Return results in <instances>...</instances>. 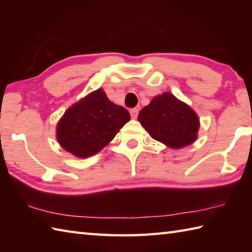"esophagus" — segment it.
Returning <instances> with one entry per match:
<instances>
[{"instance_id": "34e87169", "label": "esophagus", "mask_w": 252, "mask_h": 252, "mask_svg": "<svg viewBox=\"0 0 252 252\" xmlns=\"http://www.w3.org/2000/svg\"><path fill=\"white\" fill-rule=\"evenodd\" d=\"M130 114H131L132 118H136L137 115H138V109H137V108H132V109L130 110Z\"/></svg>"}]
</instances>
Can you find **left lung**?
Returning <instances> with one entry per match:
<instances>
[{
  "label": "left lung",
  "mask_w": 252,
  "mask_h": 252,
  "mask_svg": "<svg viewBox=\"0 0 252 252\" xmlns=\"http://www.w3.org/2000/svg\"><path fill=\"white\" fill-rule=\"evenodd\" d=\"M137 119L154 140L173 149L194 143L200 126L196 112L168 92L155 96Z\"/></svg>",
  "instance_id": "8db88e82"
}]
</instances>
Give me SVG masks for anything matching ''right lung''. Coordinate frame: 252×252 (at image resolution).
I'll list each match as a JSON object with an SVG mask.
<instances>
[{
    "mask_svg": "<svg viewBox=\"0 0 252 252\" xmlns=\"http://www.w3.org/2000/svg\"><path fill=\"white\" fill-rule=\"evenodd\" d=\"M130 118L129 111L98 89L65 111L56 126L57 142L73 156L89 158L108 145Z\"/></svg>",
    "mask_w": 252,
    "mask_h": 252,
    "instance_id": "add662e5",
    "label": "right lung"
}]
</instances>
